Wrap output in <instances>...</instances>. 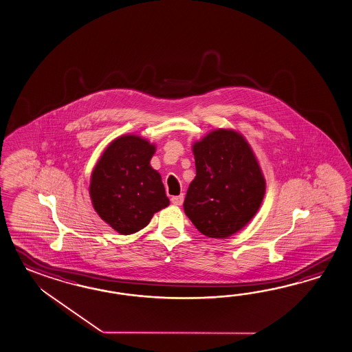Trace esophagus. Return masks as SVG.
I'll return each instance as SVG.
<instances>
[{
  "label": "esophagus",
  "mask_w": 352,
  "mask_h": 352,
  "mask_svg": "<svg viewBox=\"0 0 352 352\" xmlns=\"http://www.w3.org/2000/svg\"><path fill=\"white\" fill-rule=\"evenodd\" d=\"M173 205H175V206H180L182 204H183V201H184V196L183 195H180V196H174V197H172Z\"/></svg>",
  "instance_id": "esophagus-1"
}]
</instances>
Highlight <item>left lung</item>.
I'll use <instances>...</instances> for the list:
<instances>
[{"instance_id": "8db88e82", "label": "left lung", "mask_w": 352, "mask_h": 352, "mask_svg": "<svg viewBox=\"0 0 352 352\" xmlns=\"http://www.w3.org/2000/svg\"><path fill=\"white\" fill-rule=\"evenodd\" d=\"M196 177L184 212L208 238H228L257 214L266 192L256 155L239 132L214 129L192 146Z\"/></svg>"}]
</instances>
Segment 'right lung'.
<instances>
[{
    "mask_svg": "<svg viewBox=\"0 0 352 352\" xmlns=\"http://www.w3.org/2000/svg\"><path fill=\"white\" fill-rule=\"evenodd\" d=\"M155 145L136 135L116 138L104 150L90 179V198L105 223L122 235L144 229L169 206L160 174L151 168Z\"/></svg>",
    "mask_w": 352,
    "mask_h": 352,
    "instance_id": "right-lung-1",
    "label": "right lung"
}]
</instances>
